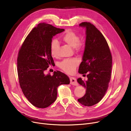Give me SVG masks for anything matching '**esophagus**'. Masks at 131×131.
<instances>
[{
	"instance_id": "obj_1",
	"label": "esophagus",
	"mask_w": 131,
	"mask_h": 131,
	"mask_svg": "<svg viewBox=\"0 0 131 131\" xmlns=\"http://www.w3.org/2000/svg\"><path fill=\"white\" fill-rule=\"evenodd\" d=\"M70 83L72 85H78V83L76 80V79L74 78H70Z\"/></svg>"
}]
</instances>
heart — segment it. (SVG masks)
<instances>
[{"label":"heart","mask_w":131,"mask_h":131,"mask_svg":"<svg viewBox=\"0 0 131 131\" xmlns=\"http://www.w3.org/2000/svg\"><path fill=\"white\" fill-rule=\"evenodd\" d=\"M61 39L65 43L72 47L75 53H80L83 51L85 47V41L80 39L78 34L74 31L67 30L62 36ZM59 43L56 39H52L50 42V52L53 57H56L59 50ZM79 60L77 58L64 59L60 62V68L68 74H72L79 64Z\"/></svg>","instance_id":"1"}]
</instances>
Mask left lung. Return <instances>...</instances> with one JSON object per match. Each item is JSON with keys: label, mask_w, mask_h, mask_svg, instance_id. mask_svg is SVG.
I'll use <instances>...</instances> for the list:
<instances>
[{"label": "left lung", "mask_w": 131, "mask_h": 131, "mask_svg": "<svg viewBox=\"0 0 131 131\" xmlns=\"http://www.w3.org/2000/svg\"><path fill=\"white\" fill-rule=\"evenodd\" d=\"M79 25L86 27V37L79 73L83 75L88 73V80L78 79L86 89L84 95L78 100L89 107L98 103L107 91L112 76V56L105 38L93 24L85 22Z\"/></svg>", "instance_id": "obj_1"}]
</instances>
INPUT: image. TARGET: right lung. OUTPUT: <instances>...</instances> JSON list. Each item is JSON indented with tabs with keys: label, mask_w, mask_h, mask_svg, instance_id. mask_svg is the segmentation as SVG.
Returning <instances> with one entry per match:
<instances>
[{
	"label": "right lung",
	"mask_w": 131,
	"mask_h": 131,
	"mask_svg": "<svg viewBox=\"0 0 131 131\" xmlns=\"http://www.w3.org/2000/svg\"><path fill=\"white\" fill-rule=\"evenodd\" d=\"M64 29L40 23L26 37L17 55L19 83L27 99L39 108L49 107L57 98V88L68 84L69 78L60 71L45 75V71L53 65L50 42L53 36Z\"/></svg>",
	"instance_id": "add662e5"
}]
</instances>
